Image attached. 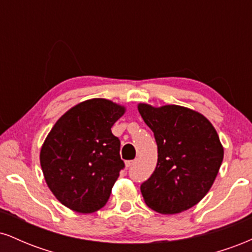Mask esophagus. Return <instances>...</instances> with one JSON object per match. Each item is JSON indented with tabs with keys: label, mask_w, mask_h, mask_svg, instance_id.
<instances>
[{
	"label": "esophagus",
	"mask_w": 252,
	"mask_h": 252,
	"mask_svg": "<svg viewBox=\"0 0 252 252\" xmlns=\"http://www.w3.org/2000/svg\"><path fill=\"white\" fill-rule=\"evenodd\" d=\"M134 164H135V160H130V161H126V167H128V168H129V167L134 166Z\"/></svg>",
	"instance_id": "34e87169"
}]
</instances>
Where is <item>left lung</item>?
I'll return each instance as SVG.
<instances>
[{
    "label": "left lung",
    "mask_w": 252,
    "mask_h": 252,
    "mask_svg": "<svg viewBox=\"0 0 252 252\" xmlns=\"http://www.w3.org/2000/svg\"><path fill=\"white\" fill-rule=\"evenodd\" d=\"M137 108L158 144L156 168L141 185L144 201L162 215L190 209L212 187L224 158L215 126L185 106L141 103Z\"/></svg>",
    "instance_id": "1"
}]
</instances>
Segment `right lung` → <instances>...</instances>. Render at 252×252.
I'll return each instance as SVG.
<instances>
[{
	"label": "right lung",
	"mask_w": 252,
	"mask_h": 252,
	"mask_svg": "<svg viewBox=\"0 0 252 252\" xmlns=\"http://www.w3.org/2000/svg\"><path fill=\"white\" fill-rule=\"evenodd\" d=\"M124 111L103 98L85 100L65 112L46 137L40 152L46 184L72 211L96 212L109 200L124 168L111 128Z\"/></svg>",
	"instance_id": "add662e5"
}]
</instances>
